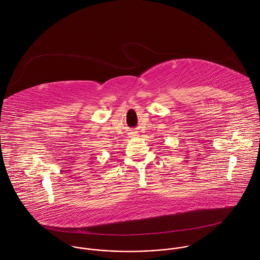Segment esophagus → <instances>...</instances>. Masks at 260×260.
I'll use <instances>...</instances> for the list:
<instances>
[{
    "label": "esophagus",
    "instance_id": "34e87169",
    "mask_svg": "<svg viewBox=\"0 0 260 260\" xmlns=\"http://www.w3.org/2000/svg\"><path fill=\"white\" fill-rule=\"evenodd\" d=\"M133 136H137V135H136V134H133Z\"/></svg>",
    "mask_w": 260,
    "mask_h": 260
}]
</instances>
